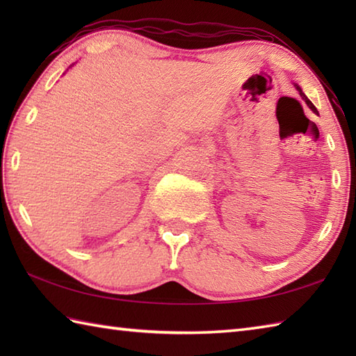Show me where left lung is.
I'll return each mask as SVG.
<instances>
[{
  "mask_svg": "<svg viewBox=\"0 0 356 356\" xmlns=\"http://www.w3.org/2000/svg\"><path fill=\"white\" fill-rule=\"evenodd\" d=\"M295 87H297V90H298V92H300V95H301V97H303V99H305V101H306V104H307V105H309V108H312V110H314V111H315V113H318V111H316V108H315V105H314V104H312V102H311V101H309V99H307V97H306V96H305V93H303V92H301V88H300V87H298V86H295Z\"/></svg>",
  "mask_w": 356,
  "mask_h": 356,
  "instance_id": "8db88e82",
  "label": "left lung"
}]
</instances>
